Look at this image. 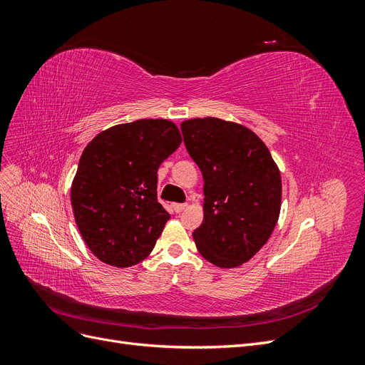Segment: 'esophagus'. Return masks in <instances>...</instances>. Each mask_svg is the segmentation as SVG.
<instances>
[{"instance_id": "34e87169", "label": "esophagus", "mask_w": 365, "mask_h": 365, "mask_svg": "<svg viewBox=\"0 0 365 365\" xmlns=\"http://www.w3.org/2000/svg\"><path fill=\"white\" fill-rule=\"evenodd\" d=\"M185 207H187V204H173L172 205V208L175 210V213H181Z\"/></svg>"}]
</instances>
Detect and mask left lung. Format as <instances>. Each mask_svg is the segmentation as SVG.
Returning a JSON list of instances; mask_svg holds the SVG:
<instances>
[{
	"mask_svg": "<svg viewBox=\"0 0 365 365\" xmlns=\"http://www.w3.org/2000/svg\"><path fill=\"white\" fill-rule=\"evenodd\" d=\"M184 145L204 178L197 251L219 268L248 262L269 239L282 204L271 152L252 130L215 117L181 123Z\"/></svg>",
	"mask_w": 365,
	"mask_h": 365,
	"instance_id": "obj_1",
	"label": "left lung"
}]
</instances>
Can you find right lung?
<instances>
[{
    "label": "right lung",
    "mask_w": 365,
    "mask_h": 365,
    "mask_svg": "<svg viewBox=\"0 0 365 365\" xmlns=\"http://www.w3.org/2000/svg\"><path fill=\"white\" fill-rule=\"evenodd\" d=\"M180 145L175 123L145 118L109 128L85 148L71 205L97 259L126 268L149 256L170 219L158 202L157 172Z\"/></svg>",
    "instance_id": "right-lung-1"
}]
</instances>
